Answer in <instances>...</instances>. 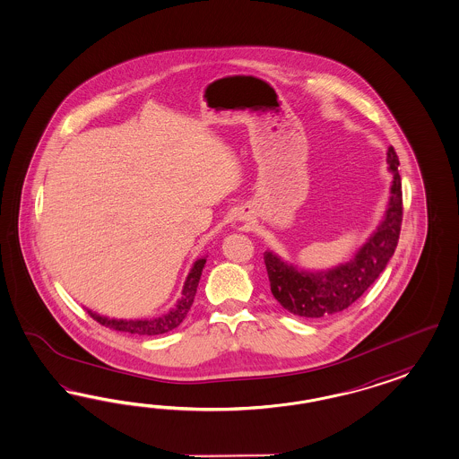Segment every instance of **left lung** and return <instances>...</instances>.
Listing matches in <instances>:
<instances>
[{
  "label": "left lung",
  "mask_w": 459,
  "mask_h": 459,
  "mask_svg": "<svg viewBox=\"0 0 459 459\" xmlns=\"http://www.w3.org/2000/svg\"><path fill=\"white\" fill-rule=\"evenodd\" d=\"M394 175L385 217L352 261L327 273H306L289 265L273 252L264 254L271 292L284 309L300 317H323L347 309L374 284L396 250L403 222V188L396 152L387 149Z\"/></svg>",
  "instance_id": "obj_1"
}]
</instances>
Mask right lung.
Masks as SVG:
<instances>
[{
    "label": "right lung",
    "mask_w": 459,
    "mask_h": 459,
    "mask_svg": "<svg viewBox=\"0 0 459 459\" xmlns=\"http://www.w3.org/2000/svg\"><path fill=\"white\" fill-rule=\"evenodd\" d=\"M204 265H205V259H198L192 271L186 275V284H184V290H182V298L177 300L172 309L169 310L167 314H163L160 317H155V319H143V321H124V319H108V317H103L99 316L91 310H88V314L97 321V323L105 325V327H110L115 331H122V333H128V334H138V335H159L165 334V333H170L175 327H178L180 323L184 321L188 314V310L194 304V299L197 294L198 281H200V275L204 271Z\"/></svg>",
    "instance_id": "right-lung-1"
}]
</instances>
